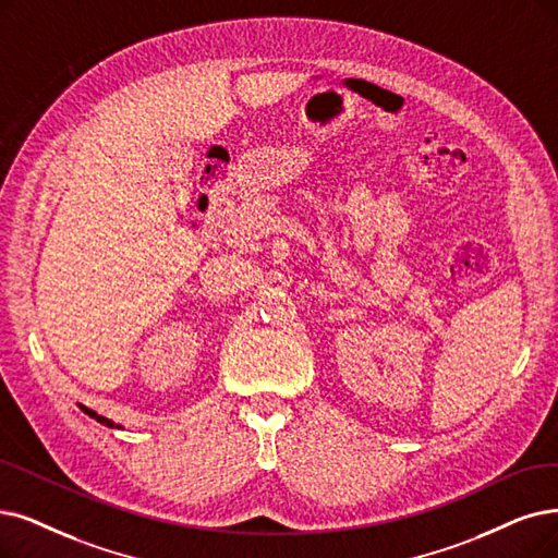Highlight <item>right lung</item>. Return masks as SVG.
<instances>
[{
    "instance_id": "obj_1",
    "label": "right lung",
    "mask_w": 558,
    "mask_h": 558,
    "mask_svg": "<svg viewBox=\"0 0 558 558\" xmlns=\"http://www.w3.org/2000/svg\"><path fill=\"white\" fill-rule=\"evenodd\" d=\"M80 410L84 412V414H88V416H92V418H96L98 423H102V426H109V428H114V421H111V418H107V416H100L98 412H94V410H88V408H84V405H80ZM119 428V426H117Z\"/></svg>"
}]
</instances>
